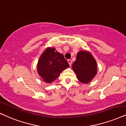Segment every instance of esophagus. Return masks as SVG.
<instances>
[{"mask_svg":"<svg viewBox=\"0 0 126 126\" xmlns=\"http://www.w3.org/2000/svg\"><path fill=\"white\" fill-rule=\"evenodd\" d=\"M68 63H69L70 66H71V64H72V61H71V60L68 59Z\"/></svg>","mask_w":126,"mask_h":126,"instance_id":"esophagus-1","label":"esophagus"}]
</instances>
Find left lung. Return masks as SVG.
I'll list each match as a JSON object with an SVG mask.
<instances>
[{
    "mask_svg": "<svg viewBox=\"0 0 126 126\" xmlns=\"http://www.w3.org/2000/svg\"><path fill=\"white\" fill-rule=\"evenodd\" d=\"M73 68L77 78L81 82L88 83L97 74V63L93 56L87 51H79L76 60L73 64Z\"/></svg>",
    "mask_w": 126,
    "mask_h": 126,
    "instance_id": "obj_1",
    "label": "left lung"
}]
</instances>
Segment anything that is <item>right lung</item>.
I'll return each instance as SVG.
<instances>
[{"label": "right lung", "mask_w": 126, "mask_h": 126, "mask_svg": "<svg viewBox=\"0 0 126 126\" xmlns=\"http://www.w3.org/2000/svg\"><path fill=\"white\" fill-rule=\"evenodd\" d=\"M68 67L69 64L63 55L55 51L54 48H48L40 56L37 71L44 81L51 83Z\"/></svg>", "instance_id": "1"}]
</instances>
